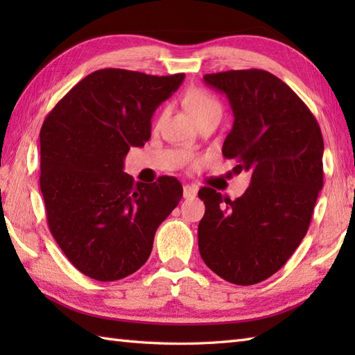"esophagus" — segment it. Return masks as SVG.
I'll use <instances>...</instances> for the list:
<instances>
[{
	"instance_id": "34e87169",
	"label": "esophagus",
	"mask_w": 355,
	"mask_h": 355,
	"mask_svg": "<svg viewBox=\"0 0 355 355\" xmlns=\"http://www.w3.org/2000/svg\"><path fill=\"white\" fill-rule=\"evenodd\" d=\"M197 192H198V189L195 186H192V184H186L184 187H183V197L184 198H193V197H197Z\"/></svg>"
}]
</instances>
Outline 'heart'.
Returning <instances> with one entry per match:
<instances>
[{"label":"heart","instance_id":"1","mask_svg":"<svg viewBox=\"0 0 355 355\" xmlns=\"http://www.w3.org/2000/svg\"><path fill=\"white\" fill-rule=\"evenodd\" d=\"M186 105L189 111L192 112V116L195 120L200 119L201 116L207 114L210 111H221V105L218 102L214 96H210L209 93L202 92V89H197V92H192L191 94H187L186 97Z\"/></svg>","mask_w":355,"mask_h":355}]
</instances>
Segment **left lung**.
<instances>
[{"instance_id":"1","label":"left lung","mask_w":355,"mask_h":355,"mask_svg":"<svg viewBox=\"0 0 355 355\" xmlns=\"http://www.w3.org/2000/svg\"><path fill=\"white\" fill-rule=\"evenodd\" d=\"M227 96L233 126L223 155L252 173L236 200L202 187L206 212L198 248L206 266L227 282L253 285L275 275L310 227L323 186V137L300 97L266 70L205 74Z\"/></svg>"}]
</instances>
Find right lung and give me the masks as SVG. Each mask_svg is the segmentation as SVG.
Wrapping results in <instances>:
<instances>
[{
    "label": "right lung",
    "instance_id": "obj_1",
    "mask_svg": "<svg viewBox=\"0 0 355 355\" xmlns=\"http://www.w3.org/2000/svg\"><path fill=\"white\" fill-rule=\"evenodd\" d=\"M183 79L184 73L97 70L44 120L40 184L47 223L64 254L88 277L119 281L137 271L158 225L183 197L177 178L134 183L123 172L128 150L150 139L154 111Z\"/></svg>",
    "mask_w": 355,
    "mask_h": 355
}]
</instances>
